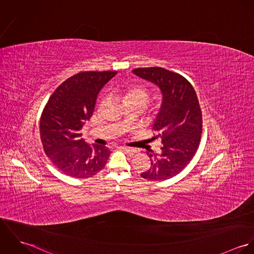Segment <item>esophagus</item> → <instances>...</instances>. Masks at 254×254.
<instances>
[{
	"label": "esophagus",
	"instance_id": "34e87169",
	"mask_svg": "<svg viewBox=\"0 0 254 254\" xmlns=\"http://www.w3.org/2000/svg\"><path fill=\"white\" fill-rule=\"evenodd\" d=\"M119 148H120V149H122L123 151L127 152V153H128V154H130V155H133V154H135V153L137 152V150H136V149L131 148V147H127V146H120Z\"/></svg>",
	"mask_w": 254,
	"mask_h": 254
}]
</instances>
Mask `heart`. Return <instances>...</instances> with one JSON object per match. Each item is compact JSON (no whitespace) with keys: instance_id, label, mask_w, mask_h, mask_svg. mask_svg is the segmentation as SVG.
Listing matches in <instances>:
<instances>
[{"instance_id":"b5f03b06","label":"heart","mask_w":254,"mask_h":254,"mask_svg":"<svg viewBox=\"0 0 254 254\" xmlns=\"http://www.w3.org/2000/svg\"><path fill=\"white\" fill-rule=\"evenodd\" d=\"M148 91L143 85H134L124 90V98L128 105L134 103H141L145 105L148 101Z\"/></svg>"}]
</instances>
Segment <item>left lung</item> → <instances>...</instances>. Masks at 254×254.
Segmentation results:
<instances>
[{
	"mask_svg": "<svg viewBox=\"0 0 254 254\" xmlns=\"http://www.w3.org/2000/svg\"><path fill=\"white\" fill-rule=\"evenodd\" d=\"M133 73L156 85L162 94V103L154 119L156 132L151 140L159 139L160 153L150 151L151 166L141 176L146 180L170 179L190 163L201 137L202 115L194 89L180 74L161 67L136 68Z\"/></svg>",
	"mask_w": 254,
	"mask_h": 254,
	"instance_id": "obj_1",
	"label": "left lung"
}]
</instances>
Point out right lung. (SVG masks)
<instances>
[{
    "label": "right lung",
    "mask_w": 254,
    "mask_h": 254,
    "mask_svg": "<svg viewBox=\"0 0 254 254\" xmlns=\"http://www.w3.org/2000/svg\"><path fill=\"white\" fill-rule=\"evenodd\" d=\"M116 74L77 73L61 84L48 101L40 120L41 141L47 156L62 173L86 179L104 169L109 148L88 145L80 131L93 115L98 94Z\"/></svg>",
    "instance_id": "1"
}]
</instances>
